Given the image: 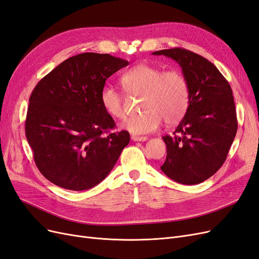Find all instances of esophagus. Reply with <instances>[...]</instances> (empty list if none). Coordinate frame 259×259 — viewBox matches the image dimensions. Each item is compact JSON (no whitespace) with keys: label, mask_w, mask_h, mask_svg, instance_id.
Wrapping results in <instances>:
<instances>
[{"label":"esophagus","mask_w":259,"mask_h":259,"mask_svg":"<svg viewBox=\"0 0 259 259\" xmlns=\"http://www.w3.org/2000/svg\"><path fill=\"white\" fill-rule=\"evenodd\" d=\"M132 140L133 142H146L148 137L146 136H136V135H132Z\"/></svg>","instance_id":"obj_1"}]
</instances>
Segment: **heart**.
I'll list each match as a JSON object with an SVG mask.
<instances>
[{"instance_id":"obj_1","label":"heart","mask_w":259,"mask_h":259,"mask_svg":"<svg viewBox=\"0 0 259 259\" xmlns=\"http://www.w3.org/2000/svg\"><path fill=\"white\" fill-rule=\"evenodd\" d=\"M121 81L131 95L144 96V112L125 119L122 128L133 134H147L158 130L162 120L167 125H175L185 117L190 104V88L179 70L164 71L159 67L140 64L125 72ZM100 101L109 115L116 119L125 115L124 97L113 86H104Z\"/></svg>"}]
</instances>
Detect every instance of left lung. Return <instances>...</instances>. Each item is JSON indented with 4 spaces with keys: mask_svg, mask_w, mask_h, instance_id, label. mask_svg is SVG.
<instances>
[{
    "mask_svg": "<svg viewBox=\"0 0 259 259\" xmlns=\"http://www.w3.org/2000/svg\"><path fill=\"white\" fill-rule=\"evenodd\" d=\"M152 54L178 62L190 88L189 108L174 136L162 137L166 159L161 169L179 184H200L222 167L236 137L232 90L219 70L198 54L179 48Z\"/></svg>",
    "mask_w": 259,
    "mask_h": 259,
    "instance_id": "8db88e82",
    "label": "left lung"
}]
</instances>
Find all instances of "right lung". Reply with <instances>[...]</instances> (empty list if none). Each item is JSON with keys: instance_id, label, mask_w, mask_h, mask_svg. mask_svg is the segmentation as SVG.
Wrapping results in <instances>:
<instances>
[{"instance_id": "right-lung-1", "label": "right lung", "mask_w": 259, "mask_h": 259, "mask_svg": "<svg viewBox=\"0 0 259 259\" xmlns=\"http://www.w3.org/2000/svg\"><path fill=\"white\" fill-rule=\"evenodd\" d=\"M128 65L109 54L83 53L61 62L36 84L29 99L26 137L41 174L68 190L95 187L110 173L130 133L101 105L109 76Z\"/></svg>"}]
</instances>
